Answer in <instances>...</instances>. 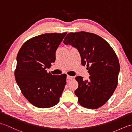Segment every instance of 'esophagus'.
I'll list each match as a JSON object with an SVG mask.
<instances>
[{
  "instance_id": "esophagus-1",
  "label": "esophagus",
  "mask_w": 132,
  "mask_h": 132,
  "mask_svg": "<svg viewBox=\"0 0 132 132\" xmlns=\"http://www.w3.org/2000/svg\"><path fill=\"white\" fill-rule=\"evenodd\" d=\"M73 78H74V77H73L70 76V75H68V76H67V79H68V80H72V79H73Z\"/></svg>"
}]
</instances>
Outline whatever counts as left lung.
<instances>
[{
  "label": "left lung",
  "mask_w": 132,
  "mask_h": 132,
  "mask_svg": "<svg viewBox=\"0 0 132 132\" xmlns=\"http://www.w3.org/2000/svg\"><path fill=\"white\" fill-rule=\"evenodd\" d=\"M63 43L77 48L81 63L87 65L88 80L77 76L78 87L75 94L83 107L97 109L109 99L117 87L120 71L119 59L112 47L104 39L92 33H69Z\"/></svg>",
  "instance_id": "left-lung-1"
}]
</instances>
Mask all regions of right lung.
I'll return each instance as SVG.
<instances>
[{"mask_svg":"<svg viewBox=\"0 0 132 132\" xmlns=\"http://www.w3.org/2000/svg\"><path fill=\"white\" fill-rule=\"evenodd\" d=\"M67 32L45 33L25 42L17 55L16 83L24 96L40 108L57 104L66 84V75L47 72Z\"/></svg>","mask_w":132,"mask_h":132,"instance_id":"right-lung-1","label":"right lung"}]
</instances>
